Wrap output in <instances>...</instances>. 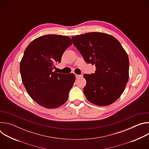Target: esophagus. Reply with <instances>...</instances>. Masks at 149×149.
Instances as JSON below:
<instances>
[{"label":"esophagus","mask_w":149,"mask_h":149,"mask_svg":"<svg viewBox=\"0 0 149 149\" xmlns=\"http://www.w3.org/2000/svg\"><path fill=\"white\" fill-rule=\"evenodd\" d=\"M81 77H82V75H77V74L75 75V77H76L77 79H78V78H81Z\"/></svg>","instance_id":"esophagus-1"}]
</instances>
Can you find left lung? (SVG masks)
Instances as JSON below:
<instances>
[{
    "mask_svg": "<svg viewBox=\"0 0 149 149\" xmlns=\"http://www.w3.org/2000/svg\"><path fill=\"white\" fill-rule=\"evenodd\" d=\"M73 44L88 63L95 65L94 74H85L86 98L99 106L115 102L123 93L129 78L128 55L114 36L90 32L72 37Z\"/></svg>",
    "mask_w": 149,
    "mask_h": 149,
    "instance_id": "1",
    "label": "left lung"
}]
</instances>
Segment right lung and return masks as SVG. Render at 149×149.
Wrapping results in <instances>:
<instances>
[{"instance_id": "obj_1", "label": "right lung", "mask_w": 149, "mask_h": 149, "mask_svg": "<svg viewBox=\"0 0 149 149\" xmlns=\"http://www.w3.org/2000/svg\"><path fill=\"white\" fill-rule=\"evenodd\" d=\"M72 44L67 36L47 35L32 40L24 52L20 63L22 81L29 96L42 107L55 109L68 100L75 75L53 70Z\"/></svg>"}]
</instances>
